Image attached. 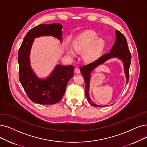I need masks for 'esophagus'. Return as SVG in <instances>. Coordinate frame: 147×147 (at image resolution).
<instances>
[{
	"label": "esophagus",
	"mask_w": 147,
	"mask_h": 147,
	"mask_svg": "<svg viewBox=\"0 0 147 147\" xmlns=\"http://www.w3.org/2000/svg\"><path fill=\"white\" fill-rule=\"evenodd\" d=\"M75 73H77V74H80L81 73V70L78 67H77L75 69Z\"/></svg>",
	"instance_id": "esophagus-1"
}]
</instances>
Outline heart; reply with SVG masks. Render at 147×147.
Here are the masks:
<instances>
[{
	"instance_id": "1",
	"label": "heart",
	"mask_w": 147,
	"mask_h": 147,
	"mask_svg": "<svg viewBox=\"0 0 147 147\" xmlns=\"http://www.w3.org/2000/svg\"><path fill=\"white\" fill-rule=\"evenodd\" d=\"M74 48L77 51H86L84 57L87 60H96L103 51L105 46V40L98 38V35L94 31L87 30L81 32L76 37L73 42ZM68 52L74 55V50L67 47Z\"/></svg>"
}]
</instances>
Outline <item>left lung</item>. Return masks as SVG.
Returning <instances> with one entry per match:
<instances>
[{
    "mask_svg": "<svg viewBox=\"0 0 147 147\" xmlns=\"http://www.w3.org/2000/svg\"><path fill=\"white\" fill-rule=\"evenodd\" d=\"M115 34L116 36V41L109 53L104 54L94 62H92L89 64H87V65L80 67L81 72L82 75H83L84 81L86 82L85 94L89 104L93 107H102L93 104L90 100L89 94L90 74L92 70L95 67H96L99 65H100L101 64H103L105 61H106L107 60L110 59L111 58H118L124 63V71L127 78L126 85L127 84L129 80V69H130V66L131 64V55L130 51H129L127 40L125 36L118 30H116Z\"/></svg>",
    "mask_w": 147,
    "mask_h": 147,
    "instance_id": "left-lung-1",
    "label": "left lung"
}]
</instances>
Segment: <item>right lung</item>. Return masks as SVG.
Segmentation results:
<instances>
[{
    "label": "right lung",
    "mask_w": 147,
    "mask_h": 147,
    "mask_svg": "<svg viewBox=\"0 0 147 147\" xmlns=\"http://www.w3.org/2000/svg\"><path fill=\"white\" fill-rule=\"evenodd\" d=\"M63 26L59 23L39 25L26 34L18 52L19 80L28 98L34 102L50 105L59 102L68 81L74 75L72 65H57L46 79H39L31 69L29 54L34 38L43 36L55 37L62 41Z\"/></svg>",
    "instance_id": "1"
}]
</instances>
